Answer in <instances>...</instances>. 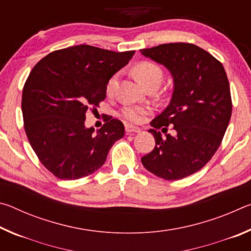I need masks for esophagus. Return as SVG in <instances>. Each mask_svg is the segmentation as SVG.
Masks as SVG:
<instances>
[{
    "instance_id": "obj_1",
    "label": "esophagus",
    "mask_w": 251,
    "mask_h": 251,
    "mask_svg": "<svg viewBox=\"0 0 251 251\" xmlns=\"http://www.w3.org/2000/svg\"><path fill=\"white\" fill-rule=\"evenodd\" d=\"M125 130L127 134H134V133H141V129L136 126H131V125H126L125 126Z\"/></svg>"
}]
</instances>
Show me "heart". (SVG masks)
<instances>
[{
	"instance_id": "1",
	"label": "heart",
	"mask_w": 251,
	"mask_h": 251,
	"mask_svg": "<svg viewBox=\"0 0 251 251\" xmlns=\"http://www.w3.org/2000/svg\"><path fill=\"white\" fill-rule=\"evenodd\" d=\"M133 74L139 83H141L144 87L151 86V85H156L158 86L164 77V72L161 70L159 65L155 64L152 62L144 61L136 64L133 70ZM118 82V75L114 74L108 78L107 83H106V94L108 96H112L115 92V88L117 86ZM150 113V108L145 107V106H125L122 109L121 115L124 120L131 122V123H141L143 121V117Z\"/></svg>"
}]
</instances>
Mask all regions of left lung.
<instances>
[{
  "mask_svg": "<svg viewBox=\"0 0 251 251\" xmlns=\"http://www.w3.org/2000/svg\"><path fill=\"white\" fill-rule=\"evenodd\" d=\"M171 71L169 105L151 122L156 145L142 157L148 172L166 180L193 175L217 151L231 117V95L222 63L192 43H168L141 50ZM169 126L176 133L167 134ZM167 134L161 136L157 129Z\"/></svg>",
  "mask_w": 251,
  "mask_h": 251,
  "instance_id": "obj_1",
  "label": "left lung"
}]
</instances>
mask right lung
Instances as JSON below:
<instances>
[{
  "label": "right lung",
  "instance_id": "obj_1",
  "mask_svg": "<svg viewBox=\"0 0 251 251\" xmlns=\"http://www.w3.org/2000/svg\"><path fill=\"white\" fill-rule=\"evenodd\" d=\"M135 50L113 52L91 45L54 50L33 67L23 87L24 129L37 158L59 179L74 180L103 166L124 125L107 117L86 128L88 109L106 97V83Z\"/></svg>",
  "mask_w": 251,
  "mask_h": 251
}]
</instances>
